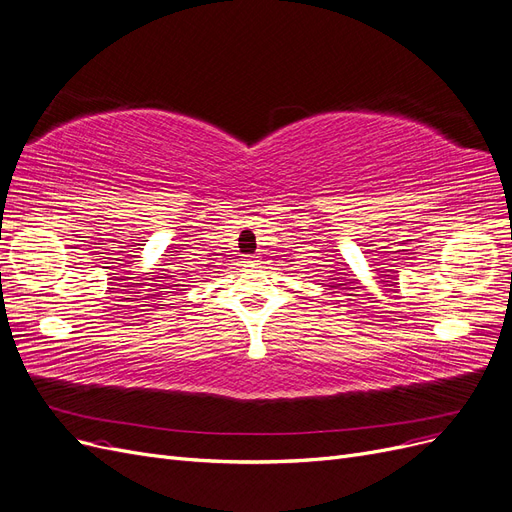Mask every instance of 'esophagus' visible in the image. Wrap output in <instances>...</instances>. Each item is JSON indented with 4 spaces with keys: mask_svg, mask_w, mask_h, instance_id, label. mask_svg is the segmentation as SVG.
Listing matches in <instances>:
<instances>
[{
    "mask_svg": "<svg viewBox=\"0 0 512 512\" xmlns=\"http://www.w3.org/2000/svg\"><path fill=\"white\" fill-rule=\"evenodd\" d=\"M245 262H247V265H254V262H258V256H247Z\"/></svg>",
    "mask_w": 512,
    "mask_h": 512,
    "instance_id": "34e87169",
    "label": "esophagus"
}]
</instances>
